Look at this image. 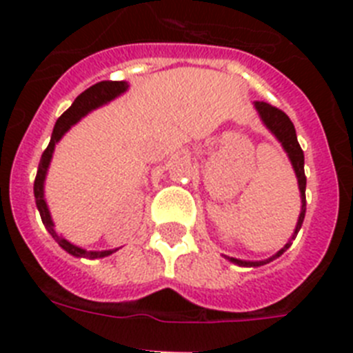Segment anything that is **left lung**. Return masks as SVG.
<instances>
[{
	"label": "left lung",
	"instance_id": "8db88e82",
	"mask_svg": "<svg viewBox=\"0 0 353 353\" xmlns=\"http://www.w3.org/2000/svg\"><path fill=\"white\" fill-rule=\"evenodd\" d=\"M255 109L259 110V116L262 119V123L271 130V133L281 142L283 145L285 153L290 158V163L295 170V176H297V183H299V192H301V214L299 220H297V225H295V230L292 234V239L285 244L274 256L268 260H259V262H250V260H239L234 259V256H227L230 262L237 263V265H243V268H259V265H263V263H269L271 260L278 259L279 255H283L288 248L292 246V241L295 239L297 232L301 230V225L304 221V214H306V176H304V153L301 149L299 142H297V135H295L294 123L290 121V117L283 112V110L276 109V107L269 105L265 101H255Z\"/></svg>",
	"mask_w": 353,
	"mask_h": 353
}]
</instances>
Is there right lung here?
<instances>
[{
    "label": "right lung",
    "mask_w": 353,
    "mask_h": 353,
    "mask_svg": "<svg viewBox=\"0 0 353 353\" xmlns=\"http://www.w3.org/2000/svg\"><path fill=\"white\" fill-rule=\"evenodd\" d=\"M126 90H128V82L125 81H101L98 82V84L88 88L84 93L79 94V97L75 98L74 103H72V107H70L68 110H65V112L61 114V117L56 121V125H54L52 137H50L49 145H47V149L43 151L42 160H40V165H38V172H37V177H34L33 190H34V200H37V208L38 211H40V216H42L43 225H46V228L49 230L50 236L56 239V243H58L65 252H68L70 255L79 256V259H81V256L82 259H103V256L112 255L116 250H105V252H88V250H82V248L68 243L65 237L58 236V232L54 230V223H52V218H50L49 208H47V202L46 199H43V183H46L47 169H49V163L50 160H52L54 148H56V144L61 141L63 135H65V133L68 132V130L72 128V126H74L81 117H84L85 114L98 109V107L105 105L107 101L114 100L116 97L125 93Z\"/></svg>",
    "instance_id": "obj_1"
}]
</instances>
